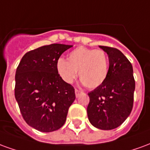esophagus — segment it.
<instances>
[{"label":"esophagus","instance_id":"1","mask_svg":"<svg viewBox=\"0 0 150 150\" xmlns=\"http://www.w3.org/2000/svg\"><path fill=\"white\" fill-rule=\"evenodd\" d=\"M75 96H76V97H78L80 95V93L82 92V91H80L79 90H78V89H75Z\"/></svg>","mask_w":150,"mask_h":150}]
</instances>
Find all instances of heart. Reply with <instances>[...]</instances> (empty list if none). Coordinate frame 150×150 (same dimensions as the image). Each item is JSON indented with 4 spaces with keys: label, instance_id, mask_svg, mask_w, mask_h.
<instances>
[{
    "label": "heart",
    "instance_id": "b5f03b06",
    "mask_svg": "<svg viewBox=\"0 0 150 150\" xmlns=\"http://www.w3.org/2000/svg\"><path fill=\"white\" fill-rule=\"evenodd\" d=\"M108 57L100 49L79 46L67 55V61L60 58L56 62V71L66 83H71L77 76L88 88L100 86L108 74Z\"/></svg>",
    "mask_w": 150,
    "mask_h": 150
}]
</instances>
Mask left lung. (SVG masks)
<instances>
[{
  "label": "left lung",
  "instance_id": "1",
  "mask_svg": "<svg viewBox=\"0 0 150 150\" xmlns=\"http://www.w3.org/2000/svg\"><path fill=\"white\" fill-rule=\"evenodd\" d=\"M109 59L105 81L88 93V116L91 125L103 130L116 129L131 113L135 80L131 62L120 50L100 46Z\"/></svg>",
  "mask_w": 150,
  "mask_h": 150
}]
</instances>
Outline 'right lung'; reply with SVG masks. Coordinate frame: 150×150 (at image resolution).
Instances as JSON below:
<instances>
[{"mask_svg":"<svg viewBox=\"0 0 150 150\" xmlns=\"http://www.w3.org/2000/svg\"><path fill=\"white\" fill-rule=\"evenodd\" d=\"M71 45L50 44L25 53L15 75V98L25 121L40 132L58 130L65 124L75 88L62 81L56 62Z\"/></svg>","mask_w":150,"mask_h":150,"instance_id":"1","label":"right lung"}]
</instances>
